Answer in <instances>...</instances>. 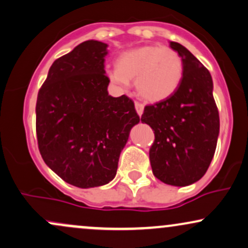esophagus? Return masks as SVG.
Wrapping results in <instances>:
<instances>
[{
    "label": "esophagus",
    "instance_id": "esophagus-1",
    "mask_svg": "<svg viewBox=\"0 0 248 248\" xmlns=\"http://www.w3.org/2000/svg\"><path fill=\"white\" fill-rule=\"evenodd\" d=\"M135 107H136L137 113H138L139 116H141L142 112H144V104L139 103V102H135Z\"/></svg>",
    "mask_w": 248,
    "mask_h": 248
}]
</instances>
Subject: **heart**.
<instances>
[{
  "label": "heart",
  "instance_id": "b5f03b06",
  "mask_svg": "<svg viewBox=\"0 0 248 248\" xmlns=\"http://www.w3.org/2000/svg\"><path fill=\"white\" fill-rule=\"evenodd\" d=\"M117 68L108 71L110 81L126 88L135 78L136 90L148 102L170 97L181 83L183 62L174 48L159 45H141L125 51L117 58Z\"/></svg>",
  "mask_w": 248,
  "mask_h": 248
}]
</instances>
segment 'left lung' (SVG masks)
I'll return each instance as SVG.
<instances>
[{
	"mask_svg": "<svg viewBox=\"0 0 248 248\" xmlns=\"http://www.w3.org/2000/svg\"><path fill=\"white\" fill-rule=\"evenodd\" d=\"M170 46L181 57L183 75L167 100L146 106L141 116L154 131L150 161L154 176L166 185H193L208 170L219 135V113L208 69L181 44Z\"/></svg>",
	"mask_w": 248,
	"mask_h": 248,
	"instance_id": "1",
	"label": "left lung"
}]
</instances>
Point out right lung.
<instances>
[{
	"instance_id": "right-lung-1",
	"label": "right lung",
	"mask_w": 248,
	"mask_h": 248,
	"mask_svg": "<svg viewBox=\"0 0 248 248\" xmlns=\"http://www.w3.org/2000/svg\"><path fill=\"white\" fill-rule=\"evenodd\" d=\"M107 44L81 43L52 63L38 93L36 131L45 164L78 188L100 187L116 176L130 131L139 123L127 96L108 93Z\"/></svg>"
}]
</instances>
